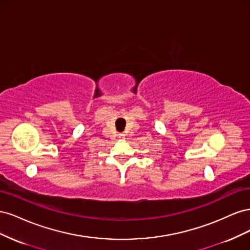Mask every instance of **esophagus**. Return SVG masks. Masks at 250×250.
<instances>
[{"instance_id": "34e87169", "label": "esophagus", "mask_w": 250, "mask_h": 250, "mask_svg": "<svg viewBox=\"0 0 250 250\" xmlns=\"http://www.w3.org/2000/svg\"><path fill=\"white\" fill-rule=\"evenodd\" d=\"M121 137H122V138H123V137H124V134H121Z\"/></svg>"}]
</instances>
